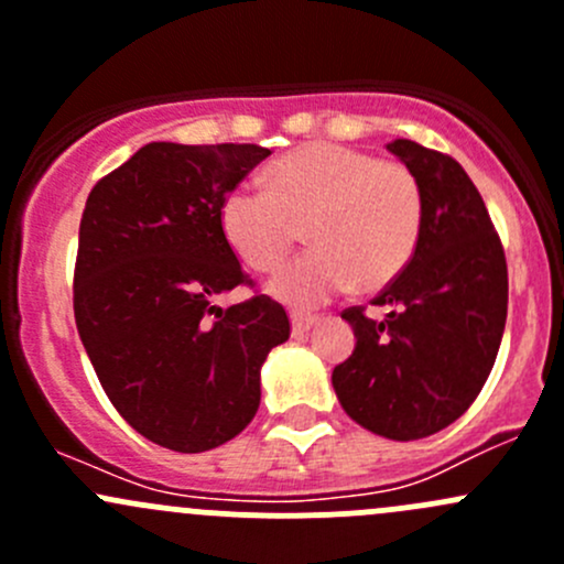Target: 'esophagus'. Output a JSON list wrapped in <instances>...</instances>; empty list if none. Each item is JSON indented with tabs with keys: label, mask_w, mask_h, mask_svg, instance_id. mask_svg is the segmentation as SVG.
Masks as SVG:
<instances>
[{
	"label": "esophagus",
	"mask_w": 564,
	"mask_h": 564,
	"mask_svg": "<svg viewBox=\"0 0 564 564\" xmlns=\"http://www.w3.org/2000/svg\"><path fill=\"white\" fill-rule=\"evenodd\" d=\"M316 324V316H308V314H292V333L294 335H305L311 327Z\"/></svg>",
	"instance_id": "obj_1"
}]
</instances>
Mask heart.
Listing matches in <instances>:
<instances>
[{
  "instance_id": "heart-1",
  "label": "heart",
  "mask_w": 564,
  "mask_h": 564,
  "mask_svg": "<svg viewBox=\"0 0 564 564\" xmlns=\"http://www.w3.org/2000/svg\"><path fill=\"white\" fill-rule=\"evenodd\" d=\"M267 187H231L220 202V231L250 270L270 272L297 240V226H308L314 248L270 281V292L294 308L327 303L355 281L379 292L417 250L423 187L403 163L316 141L272 163Z\"/></svg>"
}]
</instances>
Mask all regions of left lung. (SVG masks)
Masks as SVG:
<instances>
[{"label":"left lung","instance_id":"obj_1","mask_svg":"<svg viewBox=\"0 0 564 564\" xmlns=\"http://www.w3.org/2000/svg\"><path fill=\"white\" fill-rule=\"evenodd\" d=\"M388 150L423 187V235L406 270L373 305L346 308L355 351L333 388L355 423L395 442L456 423L486 384L508 318V264L475 182L451 155L409 139Z\"/></svg>","mask_w":564,"mask_h":564}]
</instances>
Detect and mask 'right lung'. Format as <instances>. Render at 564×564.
I'll list each match as a JSON object with an SVG mask.
<instances>
[{
	"instance_id": "right-lung-1",
	"label": "right lung",
	"mask_w": 564,
	"mask_h": 564,
	"mask_svg": "<svg viewBox=\"0 0 564 564\" xmlns=\"http://www.w3.org/2000/svg\"><path fill=\"white\" fill-rule=\"evenodd\" d=\"M270 155L259 144L152 141L93 187L78 229L73 311L108 401L174 453L235 440L261 401V366L289 338L220 231V202Z\"/></svg>"
}]
</instances>
